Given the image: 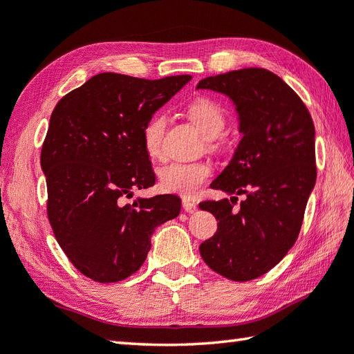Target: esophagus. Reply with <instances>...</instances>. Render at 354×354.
Listing matches in <instances>:
<instances>
[{
  "label": "esophagus",
  "instance_id": "esophagus-1",
  "mask_svg": "<svg viewBox=\"0 0 354 354\" xmlns=\"http://www.w3.org/2000/svg\"><path fill=\"white\" fill-rule=\"evenodd\" d=\"M183 209L187 212V214H195L198 210V204L190 201V199H183Z\"/></svg>",
  "mask_w": 354,
  "mask_h": 354
}]
</instances>
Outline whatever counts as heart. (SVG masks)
Wrapping results in <instances>:
<instances>
[{"instance_id":"1","label":"heart","mask_w":354,"mask_h":354,"mask_svg":"<svg viewBox=\"0 0 354 354\" xmlns=\"http://www.w3.org/2000/svg\"><path fill=\"white\" fill-rule=\"evenodd\" d=\"M187 113L194 124L201 130L204 138L214 139L223 131L224 114L214 102L198 99L189 105ZM165 127V114L156 113L147 120L142 128L144 149L151 159L162 156V138ZM212 171L214 169L209 162H173L159 170V189L165 194H175L185 198L195 196L210 178Z\"/></svg>"}]
</instances>
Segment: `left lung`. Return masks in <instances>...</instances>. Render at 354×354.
<instances>
[{
    "mask_svg": "<svg viewBox=\"0 0 354 354\" xmlns=\"http://www.w3.org/2000/svg\"><path fill=\"white\" fill-rule=\"evenodd\" d=\"M196 89L229 97L240 144L210 187L230 199L199 204L218 229L199 254L223 277L254 280L279 265L297 240L316 185V130L304 102L271 71L248 68L205 77ZM247 196L235 211L236 196Z\"/></svg>",
    "mask_w": 354,
    "mask_h": 354,
    "instance_id": "left-lung-1",
    "label": "left lung"
}]
</instances>
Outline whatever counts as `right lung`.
Wrapping results in <instances>:
<instances>
[{"mask_svg":"<svg viewBox=\"0 0 354 354\" xmlns=\"http://www.w3.org/2000/svg\"><path fill=\"white\" fill-rule=\"evenodd\" d=\"M190 79L102 73L50 114L40 159L49 223L71 263L94 281L114 283L136 272L156 227L181 212L175 195L138 198L133 205L120 198L155 184L142 128Z\"/></svg>","mask_w":354,"mask_h":354,"instance_id":"add662e5","label":"right lung"}]
</instances>
